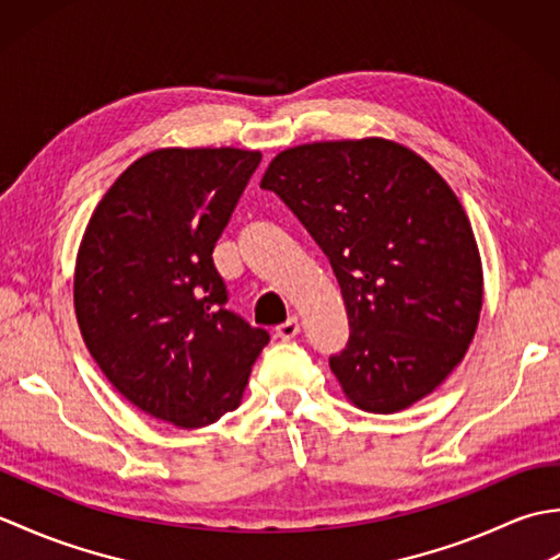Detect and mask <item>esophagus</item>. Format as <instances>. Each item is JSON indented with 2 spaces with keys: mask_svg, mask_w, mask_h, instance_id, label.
Segmentation results:
<instances>
[{
  "mask_svg": "<svg viewBox=\"0 0 560 560\" xmlns=\"http://www.w3.org/2000/svg\"><path fill=\"white\" fill-rule=\"evenodd\" d=\"M299 331H301V319L293 315V317L287 319V323L277 327V337L279 339H293L295 335H299Z\"/></svg>",
  "mask_w": 560,
  "mask_h": 560,
  "instance_id": "1",
  "label": "esophagus"
}]
</instances>
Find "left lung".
<instances>
[{"instance_id":"left-lung-1","label":"left lung","mask_w":560,"mask_h":560,"mask_svg":"<svg viewBox=\"0 0 560 560\" xmlns=\"http://www.w3.org/2000/svg\"><path fill=\"white\" fill-rule=\"evenodd\" d=\"M277 192L329 257L349 343L329 368L343 397L395 413L445 383L477 335L483 267L457 195L383 137L311 141L271 159Z\"/></svg>"}]
</instances>
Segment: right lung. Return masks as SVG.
<instances>
[{
	"mask_svg": "<svg viewBox=\"0 0 560 560\" xmlns=\"http://www.w3.org/2000/svg\"><path fill=\"white\" fill-rule=\"evenodd\" d=\"M255 149L165 147L139 156L103 195L74 267V313L93 361L153 419L201 428L241 407L265 329L225 311L213 245Z\"/></svg>",
	"mask_w": 560,
	"mask_h": 560,
	"instance_id": "right-lung-1",
	"label": "right lung"
}]
</instances>
